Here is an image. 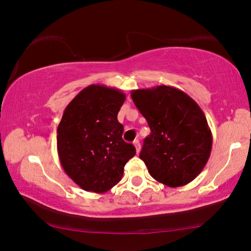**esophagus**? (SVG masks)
Returning <instances> with one entry per match:
<instances>
[{
	"label": "esophagus",
	"instance_id": "obj_1",
	"mask_svg": "<svg viewBox=\"0 0 251 251\" xmlns=\"http://www.w3.org/2000/svg\"><path fill=\"white\" fill-rule=\"evenodd\" d=\"M134 146H135V148H136V151H137V153H138L140 151V143H139L138 139L134 140Z\"/></svg>",
	"mask_w": 251,
	"mask_h": 251
}]
</instances>
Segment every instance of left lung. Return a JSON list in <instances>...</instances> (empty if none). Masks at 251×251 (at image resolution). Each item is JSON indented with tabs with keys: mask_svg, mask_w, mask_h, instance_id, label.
<instances>
[{
	"mask_svg": "<svg viewBox=\"0 0 251 251\" xmlns=\"http://www.w3.org/2000/svg\"><path fill=\"white\" fill-rule=\"evenodd\" d=\"M150 127L139 158L154 180L177 188L190 183L211 156L213 137L199 104L169 85L131 91Z\"/></svg>",
	"mask_w": 251,
	"mask_h": 251,
	"instance_id": "8db88e82",
	"label": "left lung"
}]
</instances>
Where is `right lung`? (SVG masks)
Masks as SVG:
<instances>
[{"mask_svg":"<svg viewBox=\"0 0 251 251\" xmlns=\"http://www.w3.org/2000/svg\"><path fill=\"white\" fill-rule=\"evenodd\" d=\"M126 95L101 84L86 86L68 104L57 129V150L67 176L88 192L105 193L121 181L136 154L122 138L117 114Z\"/></svg>","mask_w":251,"mask_h":251,"instance_id":"right-lung-1","label":"right lung"}]
</instances>
